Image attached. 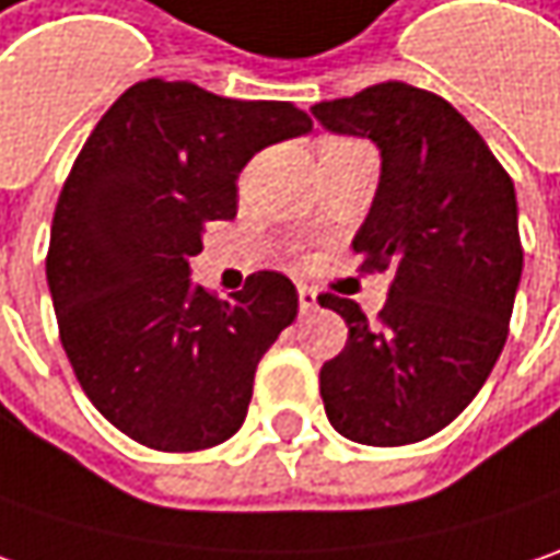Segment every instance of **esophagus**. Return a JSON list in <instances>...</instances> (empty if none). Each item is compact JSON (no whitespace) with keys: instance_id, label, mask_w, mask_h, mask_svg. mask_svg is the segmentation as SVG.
Instances as JSON below:
<instances>
[{"instance_id":"obj_1","label":"esophagus","mask_w":560,"mask_h":560,"mask_svg":"<svg viewBox=\"0 0 560 560\" xmlns=\"http://www.w3.org/2000/svg\"><path fill=\"white\" fill-rule=\"evenodd\" d=\"M298 304H301V313L316 310V306H319V301H316V291H313V288H306V284H301V288H298Z\"/></svg>"}]
</instances>
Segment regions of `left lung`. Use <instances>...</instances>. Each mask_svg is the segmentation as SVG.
<instances>
[{
	"label": "left lung",
	"instance_id": "1",
	"mask_svg": "<svg viewBox=\"0 0 560 560\" xmlns=\"http://www.w3.org/2000/svg\"><path fill=\"white\" fill-rule=\"evenodd\" d=\"M313 115L378 147L376 200L351 247L360 272H392L378 323L348 298H319L348 323L345 351L319 370L326 417L360 445H413L474 401L508 341L523 269L514 182L474 125L420 86H366Z\"/></svg>",
	"mask_w": 560,
	"mask_h": 560
}]
</instances>
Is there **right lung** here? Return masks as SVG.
Returning <instances> with one entry per match:
<instances>
[{
  "label": "right lung",
  "mask_w": 560,
  "mask_h": 560,
  "mask_svg": "<svg viewBox=\"0 0 560 560\" xmlns=\"http://www.w3.org/2000/svg\"><path fill=\"white\" fill-rule=\"evenodd\" d=\"M310 128L294 103L150 78L86 137L56 203L46 281L74 376L128 439L182 454L244 423L298 291L262 269L219 301L190 284V256L209 222L234 219L237 172L254 153Z\"/></svg>",
  "instance_id": "right-lung-1"
}]
</instances>
